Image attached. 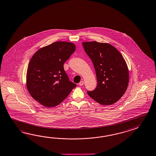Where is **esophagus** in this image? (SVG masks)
<instances>
[{"mask_svg": "<svg viewBox=\"0 0 156 156\" xmlns=\"http://www.w3.org/2000/svg\"><path fill=\"white\" fill-rule=\"evenodd\" d=\"M83 84H84V82H83V80L80 81V83H79V85H80V86H83Z\"/></svg>", "mask_w": 156, "mask_h": 156, "instance_id": "1", "label": "esophagus"}]
</instances>
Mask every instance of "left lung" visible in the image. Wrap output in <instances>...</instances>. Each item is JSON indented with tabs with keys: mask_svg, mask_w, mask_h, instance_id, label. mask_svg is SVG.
I'll return each mask as SVG.
<instances>
[{
	"mask_svg": "<svg viewBox=\"0 0 156 156\" xmlns=\"http://www.w3.org/2000/svg\"><path fill=\"white\" fill-rule=\"evenodd\" d=\"M84 50L92 60L97 86L87 94L102 105H110L120 100L126 90L129 70L121 53L112 45L97 41L82 42Z\"/></svg>",
	"mask_w": 156,
	"mask_h": 156,
	"instance_id": "8db88e82",
	"label": "left lung"
}]
</instances>
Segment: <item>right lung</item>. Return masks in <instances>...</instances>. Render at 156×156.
Returning <instances> with one entry per match:
<instances>
[{
	"instance_id": "1",
	"label": "right lung",
	"mask_w": 156,
	"mask_h": 156,
	"mask_svg": "<svg viewBox=\"0 0 156 156\" xmlns=\"http://www.w3.org/2000/svg\"><path fill=\"white\" fill-rule=\"evenodd\" d=\"M75 50L73 43L57 41L35 52L28 64L26 76L28 90L34 100L45 107L53 108L76 87L63 66Z\"/></svg>"
}]
</instances>
